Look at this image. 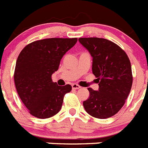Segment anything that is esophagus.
<instances>
[{
	"label": "esophagus",
	"mask_w": 148,
	"mask_h": 148,
	"mask_svg": "<svg viewBox=\"0 0 148 148\" xmlns=\"http://www.w3.org/2000/svg\"><path fill=\"white\" fill-rule=\"evenodd\" d=\"M72 88H73V89H78L81 88V86H80L79 85L76 84H72Z\"/></svg>",
	"instance_id": "obj_1"
}]
</instances>
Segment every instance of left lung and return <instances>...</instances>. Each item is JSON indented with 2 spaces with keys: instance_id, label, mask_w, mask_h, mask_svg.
<instances>
[{
  "instance_id": "8db88e82",
  "label": "left lung",
  "mask_w": 148,
  "mask_h": 148,
  "mask_svg": "<svg viewBox=\"0 0 148 148\" xmlns=\"http://www.w3.org/2000/svg\"><path fill=\"white\" fill-rule=\"evenodd\" d=\"M78 41L92 57V73L98 90L88 88L89 97L85 110L95 118L106 119L121 109L132 86L131 65L121 47L110 40L97 37L79 38Z\"/></svg>"
}]
</instances>
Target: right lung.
<instances>
[{"instance_id":"right-lung-1","label":"right lung","mask_w":148,"mask_h":148,"mask_svg":"<svg viewBox=\"0 0 148 148\" xmlns=\"http://www.w3.org/2000/svg\"><path fill=\"white\" fill-rule=\"evenodd\" d=\"M77 38H50L30 43L19 54L14 70V84L19 97L30 114L46 119L60 111L70 84L53 82L61 59L77 42Z\"/></svg>"}]
</instances>
